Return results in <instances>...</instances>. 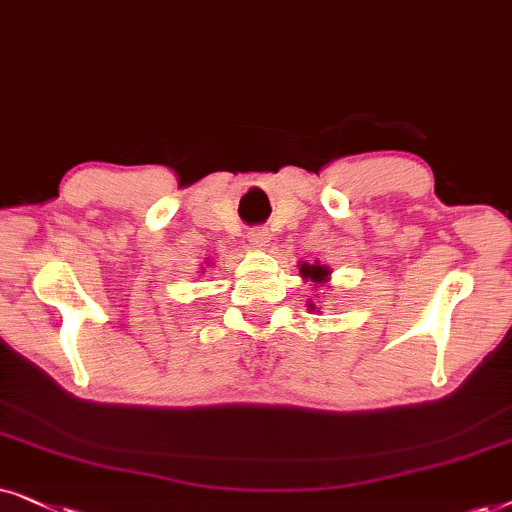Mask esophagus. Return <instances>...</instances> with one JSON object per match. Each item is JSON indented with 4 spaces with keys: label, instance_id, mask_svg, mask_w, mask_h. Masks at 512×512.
Listing matches in <instances>:
<instances>
[{
    "label": "esophagus",
    "instance_id": "esophagus-1",
    "mask_svg": "<svg viewBox=\"0 0 512 512\" xmlns=\"http://www.w3.org/2000/svg\"><path fill=\"white\" fill-rule=\"evenodd\" d=\"M248 241L250 245H255V248H267L269 245V229L264 227H255L248 231Z\"/></svg>",
    "mask_w": 512,
    "mask_h": 512
}]
</instances>
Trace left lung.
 <instances>
[{"mask_svg": "<svg viewBox=\"0 0 512 512\" xmlns=\"http://www.w3.org/2000/svg\"><path fill=\"white\" fill-rule=\"evenodd\" d=\"M299 274H302V278H306V281H311V283H327V276H330V269L325 267V264H320V262H316V264H299ZM311 309H316V306L313 304H309Z\"/></svg>", "mask_w": 512, "mask_h": 512, "instance_id": "left-lung-1", "label": "left lung"}]
</instances>
